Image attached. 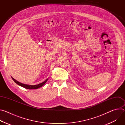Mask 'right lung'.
I'll return each mask as SVG.
<instances>
[{"label":"right lung","mask_w":125,"mask_h":125,"mask_svg":"<svg viewBox=\"0 0 125 125\" xmlns=\"http://www.w3.org/2000/svg\"><path fill=\"white\" fill-rule=\"evenodd\" d=\"M12 80L14 81V82L15 83H16L17 84H18L19 85L22 86L25 88L27 89H29V90H34V89H38L41 87H42V86H43L47 82V81L48 80V79H46L45 81H44L43 82L39 83L38 84H35V85H29V84H25V83H21L18 81H17V80H16L15 79H14L12 77H11Z\"/></svg>","instance_id":"obj_1"}]
</instances>
